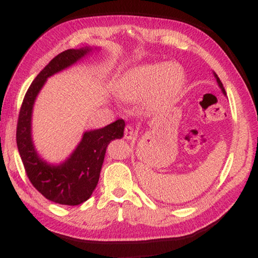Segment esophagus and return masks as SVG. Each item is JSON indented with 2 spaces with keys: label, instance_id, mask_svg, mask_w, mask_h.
Masks as SVG:
<instances>
[{
  "label": "esophagus",
  "instance_id": "esophagus-1",
  "mask_svg": "<svg viewBox=\"0 0 258 258\" xmlns=\"http://www.w3.org/2000/svg\"><path fill=\"white\" fill-rule=\"evenodd\" d=\"M135 135H137V132H135V130L132 127L131 125L125 126V130H124V138L127 139V140H132L134 139Z\"/></svg>",
  "mask_w": 258,
  "mask_h": 258
}]
</instances>
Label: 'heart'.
<instances>
[{
  "instance_id": "obj_1",
  "label": "heart",
  "mask_w": 258,
  "mask_h": 258,
  "mask_svg": "<svg viewBox=\"0 0 258 258\" xmlns=\"http://www.w3.org/2000/svg\"><path fill=\"white\" fill-rule=\"evenodd\" d=\"M184 81L185 73L180 64H143L126 74L118 87V95L127 102H137L146 95V107L158 110L178 97Z\"/></svg>"
}]
</instances>
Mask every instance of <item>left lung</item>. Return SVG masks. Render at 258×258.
Instances as JSON below:
<instances>
[{"label": "left lung", "instance_id": "left-lung-1", "mask_svg": "<svg viewBox=\"0 0 258 258\" xmlns=\"http://www.w3.org/2000/svg\"><path fill=\"white\" fill-rule=\"evenodd\" d=\"M214 76H215V78H216V81H217V84H218V86L221 87V90H222V92H223V94L224 95H226V92H225V90H224V87H223V84H222V82L220 81V78H218V76L216 75L215 73H214Z\"/></svg>", "mask_w": 258, "mask_h": 258}]
</instances>
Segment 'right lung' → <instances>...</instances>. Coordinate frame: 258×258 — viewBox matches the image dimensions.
I'll return each mask as SVG.
<instances>
[{
  "mask_svg": "<svg viewBox=\"0 0 258 258\" xmlns=\"http://www.w3.org/2000/svg\"><path fill=\"white\" fill-rule=\"evenodd\" d=\"M90 51L87 46L69 49L54 56L26 92L17 124V146L30 183L46 199L68 206H76L91 197L99 182L107 147L112 140L123 138L125 121L118 119L102 128L87 131L67 160L51 165L35 150L32 112L35 99L47 78L77 62Z\"/></svg>",
  "mask_w": 258,
  "mask_h": 258,
  "instance_id": "right-lung-1",
  "label": "right lung"
}]
</instances>
